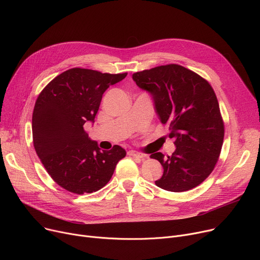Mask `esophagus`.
I'll return each mask as SVG.
<instances>
[{
  "label": "esophagus",
  "instance_id": "esophagus-1",
  "mask_svg": "<svg viewBox=\"0 0 260 260\" xmlns=\"http://www.w3.org/2000/svg\"><path fill=\"white\" fill-rule=\"evenodd\" d=\"M127 154H128V156H131V157L139 158V159H142V158L144 157V155H142V154H140V153H138V152H136V151H129Z\"/></svg>",
  "mask_w": 260,
  "mask_h": 260
}]
</instances>
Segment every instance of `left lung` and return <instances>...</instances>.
I'll list each match as a JSON object with an SVG mask.
<instances>
[{"instance_id": "left-lung-1", "label": "left lung", "mask_w": 260, "mask_h": 260, "mask_svg": "<svg viewBox=\"0 0 260 260\" xmlns=\"http://www.w3.org/2000/svg\"><path fill=\"white\" fill-rule=\"evenodd\" d=\"M133 80L152 95L162 124L170 126L176 145L172 156L154 153L163 168L157 186L185 192L199 185L220 155L224 125L216 94L207 80L187 68L169 64L133 74Z\"/></svg>"}]
</instances>
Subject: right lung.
<instances>
[{
    "mask_svg": "<svg viewBox=\"0 0 260 260\" xmlns=\"http://www.w3.org/2000/svg\"><path fill=\"white\" fill-rule=\"evenodd\" d=\"M72 68L41 91L32 114L36 153L53 181L68 192H97L111 180L124 148L101 151L84 131L94 117L105 90L126 77Z\"/></svg>",
    "mask_w": 260,
    "mask_h": 260,
    "instance_id": "right-lung-1",
    "label": "right lung"
}]
</instances>
